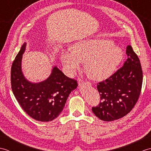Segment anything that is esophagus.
<instances>
[{
  "label": "esophagus",
  "mask_w": 151,
  "mask_h": 151,
  "mask_svg": "<svg viewBox=\"0 0 151 151\" xmlns=\"http://www.w3.org/2000/svg\"><path fill=\"white\" fill-rule=\"evenodd\" d=\"M85 85H91V84L89 82H82L81 81V80L78 81V86H80V87H81V86H85Z\"/></svg>",
  "instance_id": "esophagus-1"
}]
</instances>
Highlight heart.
Wrapping results in <instances>:
<instances>
[{
  "label": "heart",
  "instance_id": "1",
  "mask_svg": "<svg viewBox=\"0 0 151 151\" xmlns=\"http://www.w3.org/2000/svg\"><path fill=\"white\" fill-rule=\"evenodd\" d=\"M123 58V50L114 45L113 41L98 38L79 40L71 49L63 50L60 54L61 62L68 75H73L86 61V71L95 81L111 76Z\"/></svg>",
  "mask_w": 151,
  "mask_h": 151
}]
</instances>
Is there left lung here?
<instances>
[{"mask_svg":"<svg viewBox=\"0 0 151 151\" xmlns=\"http://www.w3.org/2000/svg\"><path fill=\"white\" fill-rule=\"evenodd\" d=\"M126 53L123 66L97 85L101 102L92 108V111L101 120L112 121L124 117L138 100L143 82L142 66L130 45L127 46Z\"/></svg>","mask_w":151,"mask_h":151,"instance_id":"8db88e82","label":"left lung"}]
</instances>
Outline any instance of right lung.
<instances>
[{
	"instance_id": "right-lung-1",
	"label": "right lung",
	"mask_w": 151,
	"mask_h": 151,
	"mask_svg": "<svg viewBox=\"0 0 151 151\" xmlns=\"http://www.w3.org/2000/svg\"><path fill=\"white\" fill-rule=\"evenodd\" d=\"M27 43L24 42L12 63V91L21 108L32 118L42 122L51 121L62 111L69 94L77 88V82L66 76L56 65L45 81H28L21 67Z\"/></svg>"
}]
</instances>
